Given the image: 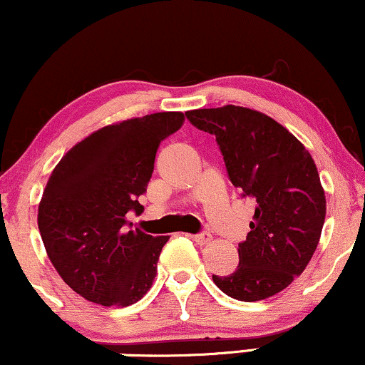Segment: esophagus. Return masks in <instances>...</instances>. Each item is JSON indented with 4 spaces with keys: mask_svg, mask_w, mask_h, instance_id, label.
<instances>
[{
    "mask_svg": "<svg viewBox=\"0 0 365 365\" xmlns=\"http://www.w3.org/2000/svg\"><path fill=\"white\" fill-rule=\"evenodd\" d=\"M192 241H195L196 244H200V246H205V244H208L210 241H212V235H210L208 232L196 234V235H192Z\"/></svg>",
    "mask_w": 365,
    "mask_h": 365,
    "instance_id": "1",
    "label": "esophagus"
}]
</instances>
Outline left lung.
I'll use <instances>...</instances> for the list:
<instances>
[{"label": "left lung", "instance_id": "8db88e82", "mask_svg": "<svg viewBox=\"0 0 365 365\" xmlns=\"http://www.w3.org/2000/svg\"><path fill=\"white\" fill-rule=\"evenodd\" d=\"M192 126L215 135L230 182L256 201L251 230L239 244V267L213 275L229 297L263 301L287 289L318 247L327 198L306 147L269 115L239 106L186 113Z\"/></svg>", "mask_w": 365, "mask_h": 365}]
</instances>
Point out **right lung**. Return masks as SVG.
Returning <instances> with one entry per match:
<instances>
[{"mask_svg":"<svg viewBox=\"0 0 365 365\" xmlns=\"http://www.w3.org/2000/svg\"><path fill=\"white\" fill-rule=\"evenodd\" d=\"M182 113H155L93 131L54 167L37 224L51 263L90 302L124 307L152 287L169 235L128 225L140 215L158 145L182 126Z\"/></svg>","mask_w":365,"mask_h":365,"instance_id":"obj_1","label":"right lung"}]
</instances>
